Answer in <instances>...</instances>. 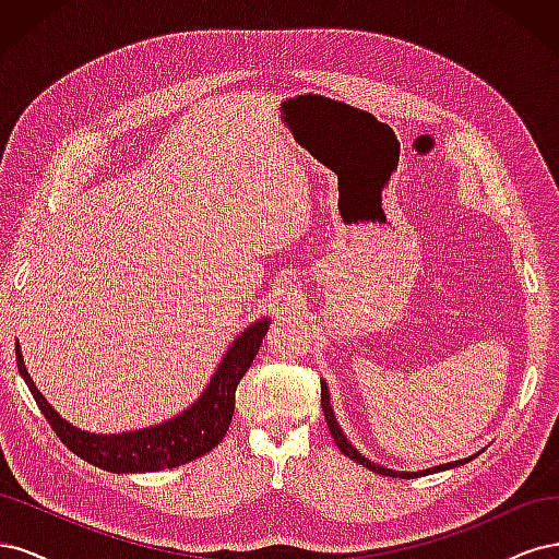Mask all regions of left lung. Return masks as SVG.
<instances>
[{
	"label": "left lung",
	"instance_id": "8db88e82",
	"mask_svg": "<svg viewBox=\"0 0 559 559\" xmlns=\"http://www.w3.org/2000/svg\"><path fill=\"white\" fill-rule=\"evenodd\" d=\"M321 411H324L329 431H331V436H333L335 445L341 448V452H343L345 456H349V460L357 462V464H361V466H366V468H370V471H376V473H382V476H389V478H419V476H429V473L448 471V468L462 466V464H466V462H471V460H476V454H471V456H466V460H456V462H450V464H438V466L421 468V471H394V468H386V466H380V464H376V462H370L368 456H364L357 448H354V445L347 441V436L343 433V429L337 427V419H335L333 405H331V394H329V386H326L324 380H321ZM480 452H483V450H480ZM480 452H478V454H480Z\"/></svg>",
	"mask_w": 559,
	"mask_h": 559
}]
</instances>
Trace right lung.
Here are the masks:
<instances>
[{
	"instance_id": "obj_1",
	"label": "right lung",
	"mask_w": 559,
	"mask_h": 559,
	"mask_svg": "<svg viewBox=\"0 0 559 559\" xmlns=\"http://www.w3.org/2000/svg\"><path fill=\"white\" fill-rule=\"evenodd\" d=\"M267 326L270 319L261 317L251 321L238 337H233L207 386L189 408L163 425L123 433H91L62 419L29 378L19 343H15V364L48 425L76 456L111 473H148L189 464L224 441L235 411V389L257 357Z\"/></svg>"
}]
</instances>
